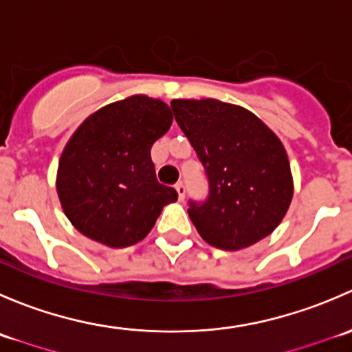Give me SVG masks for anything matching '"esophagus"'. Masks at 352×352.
<instances>
[{
  "instance_id": "obj_1",
  "label": "esophagus",
  "mask_w": 352,
  "mask_h": 352,
  "mask_svg": "<svg viewBox=\"0 0 352 352\" xmlns=\"http://www.w3.org/2000/svg\"><path fill=\"white\" fill-rule=\"evenodd\" d=\"M175 190H177V194H179L180 201H184V197H186V184L179 182V184H177V186H175Z\"/></svg>"
}]
</instances>
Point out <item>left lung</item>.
Masks as SVG:
<instances>
[{
	"instance_id": "1",
	"label": "left lung",
	"mask_w": 352,
	"mask_h": 352,
	"mask_svg": "<svg viewBox=\"0 0 352 352\" xmlns=\"http://www.w3.org/2000/svg\"><path fill=\"white\" fill-rule=\"evenodd\" d=\"M170 105L208 177V199L189 201V216L202 240L233 252L271 235L293 197L279 138L240 105L214 98Z\"/></svg>"
}]
</instances>
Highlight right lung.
Listing matches in <instances>:
<instances>
[{"label": "right lung", "instance_id": "obj_1", "mask_svg": "<svg viewBox=\"0 0 352 352\" xmlns=\"http://www.w3.org/2000/svg\"><path fill=\"white\" fill-rule=\"evenodd\" d=\"M165 102L133 95L83 120L59 158L58 189L71 225L88 239L122 248L144 239L173 187L156 180L151 146L172 126Z\"/></svg>", "mask_w": 352, "mask_h": 352}]
</instances>
